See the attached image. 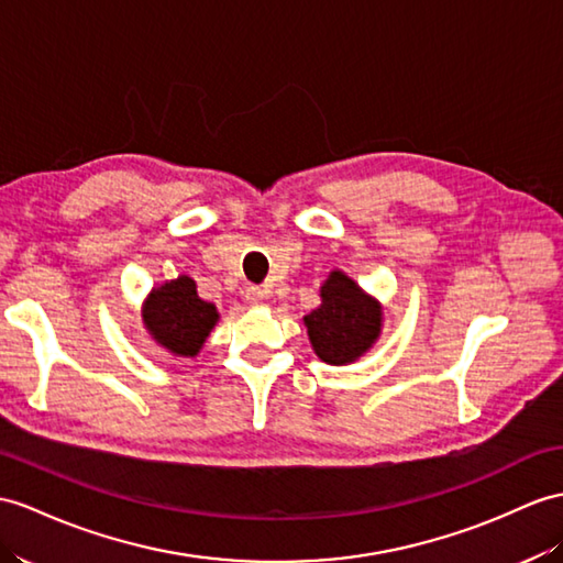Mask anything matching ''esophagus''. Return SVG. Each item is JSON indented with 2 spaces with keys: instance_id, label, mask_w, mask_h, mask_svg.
Returning <instances> with one entry per match:
<instances>
[{
  "instance_id": "obj_1",
  "label": "esophagus",
  "mask_w": 563,
  "mask_h": 563,
  "mask_svg": "<svg viewBox=\"0 0 563 563\" xmlns=\"http://www.w3.org/2000/svg\"><path fill=\"white\" fill-rule=\"evenodd\" d=\"M245 300H249V303H263L265 291L260 289V286H249V289H245Z\"/></svg>"
}]
</instances>
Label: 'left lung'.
<instances>
[{
  "instance_id": "1",
  "label": "left lung",
  "mask_w": 563,
  "mask_h": 563,
  "mask_svg": "<svg viewBox=\"0 0 563 563\" xmlns=\"http://www.w3.org/2000/svg\"><path fill=\"white\" fill-rule=\"evenodd\" d=\"M322 303L306 314L308 336L320 361L351 363L375 344L382 327L377 300L363 294L344 272H332L322 286Z\"/></svg>"
}]
</instances>
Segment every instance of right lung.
I'll return each instance as SVG.
<instances>
[{
	"label": "right lung",
	"instance_id": "1",
	"mask_svg": "<svg viewBox=\"0 0 563 563\" xmlns=\"http://www.w3.org/2000/svg\"><path fill=\"white\" fill-rule=\"evenodd\" d=\"M217 318V308L198 296L190 277H178L153 289L143 310L147 332L176 355H196Z\"/></svg>",
	"mask_w": 563,
	"mask_h": 563
}]
</instances>
